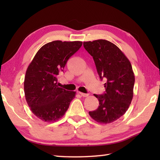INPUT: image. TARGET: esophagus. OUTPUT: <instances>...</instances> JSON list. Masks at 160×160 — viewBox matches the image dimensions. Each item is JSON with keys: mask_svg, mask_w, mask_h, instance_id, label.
Listing matches in <instances>:
<instances>
[{"mask_svg": "<svg viewBox=\"0 0 160 160\" xmlns=\"http://www.w3.org/2000/svg\"><path fill=\"white\" fill-rule=\"evenodd\" d=\"M79 94L81 96H82V97L89 96V94H88V93H82V92H79Z\"/></svg>", "mask_w": 160, "mask_h": 160, "instance_id": "obj_1", "label": "esophagus"}]
</instances>
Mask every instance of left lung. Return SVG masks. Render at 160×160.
<instances>
[{
    "instance_id": "8db88e82",
    "label": "left lung",
    "mask_w": 160,
    "mask_h": 160,
    "mask_svg": "<svg viewBox=\"0 0 160 160\" xmlns=\"http://www.w3.org/2000/svg\"><path fill=\"white\" fill-rule=\"evenodd\" d=\"M83 45L93 57L100 79L107 80L105 93L94 94L99 101L98 108L89 113L99 123H111L126 113L133 97L135 76L131 64L123 52L108 40L84 42Z\"/></svg>"
}]
</instances>
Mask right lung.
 I'll use <instances>...</instances> for the list:
<instances>
[{"label":"right lung","mask_w":160,"mask_h":160,"mask_svg":"<svg viewBox=\"0 0 160 160\" xmlns=\"http://www.w3.org/2000/svg\"><path fill=\"white\" fill-rule=\"evenodd\" d=\"M82 45L81 41L61 40L47 43L28 66L24 81L25 99L32 113L42 121L58 120L75 98V91L58 87V79L67 60Z\"/></svg>","instance_id":"1"}]
</instances>
